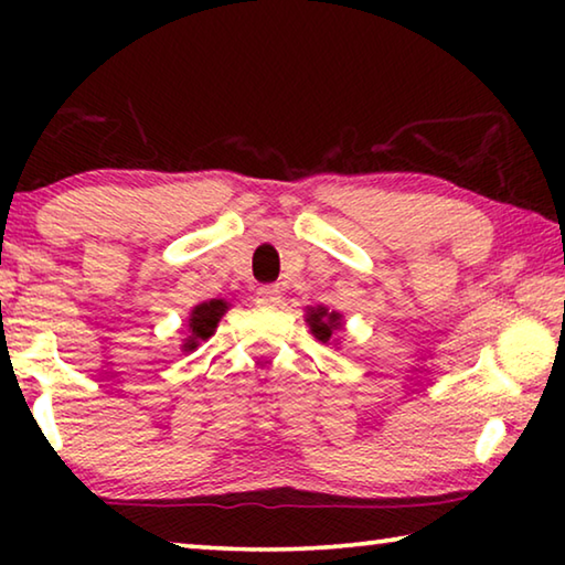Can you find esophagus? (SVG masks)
I'll return each instance as SVG.
<instances>
[{"label": "esophagus", "instance_id": "obj_1", "mask_svg": "<svg viewBox=\"0 0 565 565\" xmlns=\"http://www.w3.org/2000/svg\"><path fill=\"white\" fill-rule=\"evenodd\" d=\"M256 303L279 306L281 303V291L276 289V286H259V289H256Z\"/></svg>", "mask_w": 565, "mask_h": 565}]
</instances>
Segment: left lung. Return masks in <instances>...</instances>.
<instances>
[{
	"mask_svg": "<svg viewBox=\"0 0 565 565\" xmlns=\"http://www.w3.org/2000/svg\"><path fill=\"white\" fill-rule=\"evenodd\" d=\"M309 327H311V333L317 337L319 341H329L331 333L341 329V319L337 311H327L323 306H319V309H309Z\"/></svg>",
	"mask_w": 565,
	"mask_h": 565,
	"instance_id": "8db88e82",
	"label": "left lung"
}]
</instances>
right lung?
I'll return each instance as SVG.
<instances>
[{"mask_svg":"<svg viewBox=\"0 0 565 565\" xmlns=\"http://www.w3.org/2000/svg\"><path fill=\"white\" fill-rule=\"evenodd\" d=\"M226 309H228L226 301H218V299H212V301H206V303H199L196 309H194V313H191V319H189L191 337H189V341L184 343V349H186V351L196 349L199 341L212 337L214 329H216V323H218V319L224 317Z\"/></svg>","mask_w":565,"mask_h":565,"instance_id":"right-lung-1","label":"right lung"}]
</instances>
